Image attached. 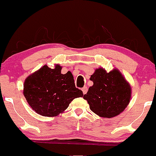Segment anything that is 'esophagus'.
<instances>
[{
    "instance_id": "1",
    "label": "esophagus",
    "mask_w": 156,
    "mask_h": 156,
    "mask_svg": "<svg viewBox=\"0 0 156 156\" xmlns=\"http://www.w3.org/2000/svg\"><path fill=\"white\" fill-rule=\"evenodd\" d=\"M82 90H83V93L84 94H85L87 91V87L86 86H84L83 88H82Z\"/></svg>"
}]
</instances>
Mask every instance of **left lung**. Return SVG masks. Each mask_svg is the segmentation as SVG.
<instances>
[{"label": "left lung", "instance_id": "1", "mask_svg": "<svg viewBox=\"0 0 156 156\" xmlns=\"http://www.w3.org/2000/svg\"><path fill=\"white\" fill-rule=\"evenodd\" d=\"M90 80L94 85L83 98L94 113L101 117L112 118L124 111L130 102L131 87L119 70L108 73L99 68Z\"/></svg>", "mask_w": 156, "mask_h": 156}]
</instances>
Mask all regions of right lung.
Returning <instances> with one entry per match:
<instances>
[{
	"label": "right lung",
	"mask_w": 156,
	"mask_h": 156,
	"mask_svg": "<svg viewBox=\"0 0 156 156\" xmlns=\"http://www.w3.org/2000/svg\"><path fill=\"white\" fill-rule=\"evenodd\" d=\"M61 69L59 65L54 69L45 65L24 82V97L41 116H57L67 109L73 99L83 97V91L75 86L72 73L68 71L62 74Z\"/></svg>",
	"instance_id": "1"
}]
</instances>
